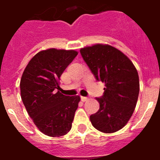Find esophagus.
Instances as JSON below:
<instances>
[{
  "label": "esophagus",
  "instance_id": "esophagus-1",
  "mask_svg": "<svg viewBox=\"0 0 160 160\" xmlns=\"http://www.w3.org/2000/svg\"><path fill=\"white\" fill-rule=\"evenodd\" d=\"M81 100L82 102H86V101H87V100H88V98H87V97H83V96H81Z\"/></svg>",
  "mask_w": 160,
  "mask_h": 160
}]
</instances>
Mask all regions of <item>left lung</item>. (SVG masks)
Returning a JSON list of instances; mask_svg holds the SVG:
<instances>
[{
    "instance_id": "left-lung-1",
    "label": "left lung",
    "mask_w": 160,
    "mask_h": 160,
    "mask_svg": "<svg viewBox=\"0 0 160 160\" xmlns=\"http://www.w3.org/2000/svg\"><path fill=\"white\" fill-rule=\"evenodd\" d=\"M80 53L96 80L105 82L103 95L96 98L99 110L90 115V122L102 132L119 131L136 106L139 93L137 70L124 53L109 45L85 47Z\"/></svg>"
}]
</instances>
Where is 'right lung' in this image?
<instances>
[{"instance_id": "add662e5", "label": "right lung", "mask_w": 160, "mask_h": 160, "mask_svg": "<svg viewBox=\"0 0 160 160\" xmlns=\"http://www.w3.org/2000/svg\"><path fill=\"white\" fill-rule=\"evenodd\" d=\"M77 55L75 50H42L29 61L22 76V102L37 128L48 136H62L72 128L80 97L57 90L61 75Z\"/></svg>"}]
</instances>
